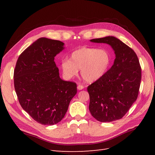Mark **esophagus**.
I'll return each instance as SVG.
<instances>
[{
  "instance_id": "esophagus-1",
  "label": "esophagus",
  "mask_w": 155,
  "mask_h": 155,
  "mask_svg": "<svg viewBox=\"0 0 155 155\" xmlns=\"http://www.w3.org/2000/svg\"><path fill=\"white\" fill-rule=\"evenodd\" d=\"M77 88L78 90H82V89H83V88H84V87L81 84H78L77 86Z\"/></svg>"
}]
</instances>
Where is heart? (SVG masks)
Returning a JSON list of instances; mask_svg holds the SVG:
<instances>
[{
	"mask_svg": "<svg viewBox=\"0 0 155 155\" xmlns=\"http://www.w3.org/2000/svg\"><path fill=\"white\" fill-rule=\"evenodd\" d=\"M111 64L107 51L91 47H81L72 52L69 60L61 62V68L65 78L77 76L78 69L84 81L88 83L99 80L107 73Z\"/></svg>",
	"mask_w": 155,
	"mask_h": 155,
	"instance_id": "b5f03b06",
	"label": "heart"
}]
</instances>
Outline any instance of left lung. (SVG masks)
Here are the masks:
<instances>
[{
    "instance_id": "left-lung-1",
    "label": "left lung",
    "mask_w": 155,
    "mask_h": 155,
    "mask_svg": "<svg viewBox=\"0 0 155 155\" xmlns=\"http://www.w3.org/2000/svg\"><path fill=\"white\" fill-rule=\"evenodd\" d=\"M91 42L107 43L114 51L113 65L99 80L87 87L89 110L100 122H112L123 118L139 95L141 67L132 48L114 37L94 38Z\"/></svg>"
}]
</instances>
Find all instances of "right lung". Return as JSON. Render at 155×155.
<instances>
[{
	"instance_id": "right-lung-1",
	"label": "right lung",
	"mask_w": 155,
	"mask_h": 155,
	"mask_svg": "<svg viewBox=\"0 0 155 155\" xmlns=\"http://www.w3.org/2000/svg\"><path fill=\"white\" fill-rule=\"evenodd\" d=\"M60 41L40 38L16 61L14 85L20 104L37 123L53 125L64 118L77 84L59 77L54 57L64 49Z\"/></svg>"
}]
</instances>
